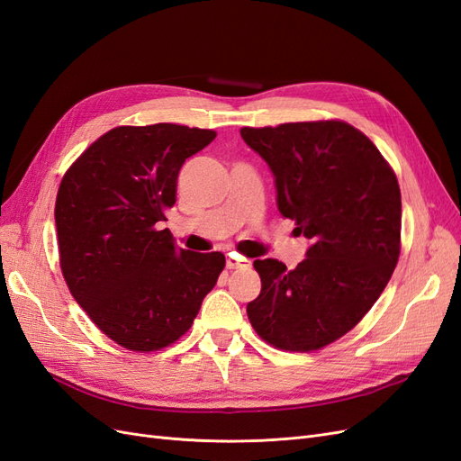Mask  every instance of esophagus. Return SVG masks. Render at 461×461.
Masks as SVG:
<instances>
[{
  "mask_svg": "<svg viewBox=\"0 0 461 461\" xmlns=\"http://www.w3.org/2000/svg\"><path fill=\"white\" fill-rule=\"evenodd\" d=\"M249 261H240L234 254H227V269H248Z\"/></svg>",
  "mask_w": 461,
  "mask_h": 461,
  "instance_id": "1",
  "label": "esophagus"
}]
</instances>
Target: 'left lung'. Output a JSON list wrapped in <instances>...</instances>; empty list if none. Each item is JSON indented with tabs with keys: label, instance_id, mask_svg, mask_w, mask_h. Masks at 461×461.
Listing matches in <instances>:
<instances>
[{
	"label": "left lung",
	"instance_id": "left-lung-1",
	"mask_svg": "<svg viewBox=\"0 0 461 461\" xmlns=\"http://www.w3.org/2000/svg\"><path fill=\"white\" fill-rule=\"evenodd\" d=\"M275 176L276 207L312 244L296 269L256 259L259 296L248 319L290 352L319 350L352 330L379 300L400 256L402 198L394 171L344 121L240 131Z\"/></svg>",
	"mask_w": 461,
	"mask_h": 461
}]
</instances>
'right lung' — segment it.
Here are the masks:
<instances>
[{"mask_svg": "<svg viewBox=\"0 0 461 461\" xmlns=\"http://www.w3.org/2000/svg\"><path fill=\"white\" fill-rule=\"evenodd\" d=\"M207 129L117 127L68 167L55 200L59 263L80 308L132 352H156L192 327L225 269L221 252L178 248L165 212L185 161L213 142Z\"/></svg>", "mask_w": 461, "mask_h": 461, "instance_id": "1", "label": "right lung"}]
</instances>
